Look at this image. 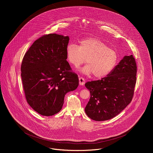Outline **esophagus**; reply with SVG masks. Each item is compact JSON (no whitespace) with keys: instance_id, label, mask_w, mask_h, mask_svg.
<instances>
[{"instance_id":"34e87169","label":"esophagus","mask_w":153,"mask_h":153,"mask_svg":"<svg viewBox=\"0 0 153 153\" xmlns=\"http://www.w3.org/2000/svg\"><path fill=\"white\" fill-rule=\"evenodd\" d=\"M85 82V80L84 78H83L82 77H79V85H83Z\"/></svg>"}]
</instances>
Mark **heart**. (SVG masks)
<instances>
[{"label":"heart","instance_id":"obj_1","mask_svg":"<svg viewBox=\"0 0 153 153\" xmlns=\"http://www.w3.org/2000/svg\"><path fill=\"white\" fill-rule=\"evenodd\" d=\"M79 44V46L74 43L68 44L66 53L69 62L76 68L84 64L86 59L87 64L81 69L83 74H92L95 78H102L115 67L118 54L102 41L89 37L81 39Z\"/></svg>","mask_w":153,"mask_h":153}]
</instances>
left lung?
Returning a JSON list of instances; mask_svg holds the SVG:
<instances>
[{
	"label": "left lung",
	"instance_id": "8db88e82",
	"mask_svg": "<svg viewBox=\"0 0 153 153\" xmlns=\"http://www.w3.org/2000/svg\"><path fill=\"white\" fill-rule=\"evenodd\" d=\"M133 55L125 56L107 76L87 82L91 97L85 108L91 119L105 121L120 114L132 101L137 81Z\"/></svg>",
	"mask_w": 153,
	"mask_h": 153
}]
</instances>
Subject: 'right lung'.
<instances>
[{"label": "right lung", "mask_w": 153, "mask_h": 153, "mask_svg": "<svg viewBox=\"0 0 153 153\" xmlns=\"http://www.w3.org/2000/svg\"><path fill=\"white\" fill-rule=\"evenodd\" d=\"M69 37L55 33L36 40L21 65L23 90L29 105L39 114L52 116L63 106L66 94L76 89L78 75L66 61Z\"/></svg>", "instance_id": "right-lung-1"}]
</instances>
